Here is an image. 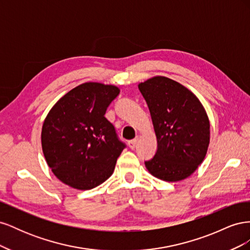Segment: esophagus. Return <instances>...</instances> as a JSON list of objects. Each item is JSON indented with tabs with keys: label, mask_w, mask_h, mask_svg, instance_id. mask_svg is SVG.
Instances as JSON below:
<instances>
[{
	"label": "esophagus",
	"mask_w": 250,
	"mask_h": 250,
	"mask_svg": "<svg viewBox=\"0 0 250 250\" xmlns=\"http://www.w3.org/2000/svg\"><path fill=\"white\" fill-rule=\"evenodd\" d=\"M138 140H139V138L137 137L135 139H133V140H131V141L128 142V145H129V147H130L131 149H134V148H135V146H137Z\"/></svg>",
	"instance_id": "esophagus-1"
}]
</instances>
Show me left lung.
<instances>
[{
  "instance_id": "8db88e82",
  "label": "left lung",
  "mask_w": 250,
  "mask_h": 250,
  "mask_svg": "<svg viewBox=\"0 0 250 250\" xmlns=\"http://www.w3.org/2000/svg\"><path fill=\"white\" fill-rule=\"evenodd\" d=\"M157 140L154 156L145 161L153 176L185 179L198 168L209 144V121L202 104L180 83L157 76L140 83Z\"/></svg>"
}]
</instances>
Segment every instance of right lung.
I'll return each instance as SVG.
<instances>
[{
  "mask_svg": "<svg viewBox=\"0 0 250 250\" xmlns=\"http://www.w3.org/2000/svg\"><path fill=\"white\" fill-rule=\"evenodd\" d=\"M119 94L115 85L83 83L48 113L42 130V151L52 172L63 184L90 190L112 174L126 144L105 112Z\"/></svg>",
  "mask_w": 250,
  "mask_h": 250,
  "instance_id": "1",
  "label": "right lung"
}]
</instances>
